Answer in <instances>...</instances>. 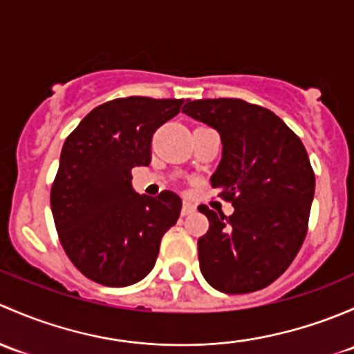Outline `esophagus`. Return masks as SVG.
Listing matches in <instances>:
<instances>
[{
    "instance_id": "obj_1",
    "label": "esophagus",
    "mask_w": 354,
    "mask_h": 354,
    "mask_svg": "<svg viewBox=\"0 0 354 354\" xmlns=\"http://www.w3.org/2000/svg\"><path fill=\"white\" fill-rule=\"evenodd\" d=\"M196 211V206L194 204H192L191 201H187V199H185L184 201V206H182V216H187V214H191V213H194Z\"/></svg>"
}]
</instances>
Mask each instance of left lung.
<instances>
[{
    "label": "left lung",
    "instance_id": "1",
    "mask_svg": "<svg viewBox=\"0 0 354 354\" xmlns=\"http://www.w3.org/2000/svg\"><path fill=\"white\" fill-rule=\"evenodd\" d=\"M182 112L220 133L211 185L233 214L199 211L209 230L198 240L199 268L223 293H250L286 271L307 235L315 177L300 138L274 112L240 98L192 100Z\"/></svg>",
    "mask_w": 354,
    "mask_h": 354
}]
</instances>
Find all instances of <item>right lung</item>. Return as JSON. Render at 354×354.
Segmentation results:
<instances>
[{
    "mask_svg": "<svg viewBox=\"0 0 354 354\" xmlns=\"http://www.w3.org/2000/svg\"><path fill=\"white\" fill-rule=\"evenodd\" d=\"M177 98L127 97L93 109L63 145L50 207L61 245L92 281L129 286L155 266L182 201L138 194L134 167L151 162L153 133L180 112Z\"/></svg>",
    "mask_w": 354,
    "mask_h": 354,
    "instance_id": "add662e5",
    "label": "right lung"
}]
</instances>
